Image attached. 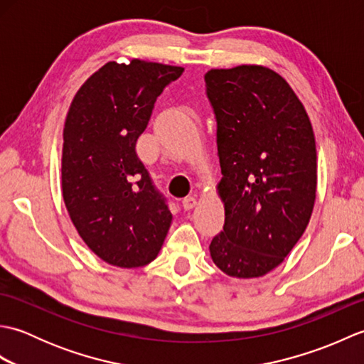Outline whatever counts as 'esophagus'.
Segmentation results:
<instances>
[{"mask_svg": "<svg viewBox=\"0 0 364 364\" xmlns=\"http://www.w3.org/2000/svg\"><path fill=\"white\" fill-rule=\"evenodd\" d=\"M196 205H197V197L196 196H188V197L183 198V208L186 211L192 210V208H194Z\"/></svg>", "mask_w": 364, "mask_h": 364, "instance_id": "esophagus-1", "label": "esophagus"}]
</instances>
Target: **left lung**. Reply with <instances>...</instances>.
<instances>
[{
  "label": "left lung",
  "mask_w": 364,
  "mask_h": 364,
  "mask_svg": "<svg viewBox=\"0 0 364 364\" xmlns=\"http://www.w3.org/2000/svg\"><path fill=\"white\" fill-rule=\"evenodd\" d=\"M205 82L225 205L211 258L230 277H262L282 264L311 218L318 184L311 122L289 84L267 67L214 68Z\"/></svg>",
  "instance_id": "left-lung-1"
}]
</instances>
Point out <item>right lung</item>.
I'll use <instances>...</instances> for the list:
<instances>
[{
    "label": "right lung",
    "mask_w": 364,
    "mask_h": 364,
    "mask_svg": "<svg viewBox=\"0 0 364 364\" xmlns=\"http://www.w3.org/2000/svg\"><path fill=\"white\" fill-rule=\"evenodd\" d=\"M183 67L107 63L76 92L64 125L63 196L82 241L119 267L149 264L172 223L136 142Z\"/></svg>",
    "instance_id": "1"
}]
</instances>
